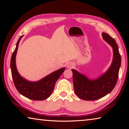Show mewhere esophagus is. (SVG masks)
I'll return each instance as SVG.
<instances>
[{"mask_svg": "<svg viewBox=\"0 0 129 129\" xmlns=\"http://www.w3.org/2000/svg\"><path fill=\"white\" fill-rule=\"evenodd\" d=\"M66 66L69 69H71L73 67V64L72 62H69V63H67L66 64Z\"/></svg>", "mask_w": 129, "mask_h": 129, "instance_id": "obj_1", "label": "esophagus"}]
</instances>
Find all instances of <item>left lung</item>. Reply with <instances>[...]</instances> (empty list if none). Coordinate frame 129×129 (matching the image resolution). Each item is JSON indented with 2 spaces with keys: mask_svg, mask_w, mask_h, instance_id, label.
<instances>
[{
  "mask_svg": "<svg viewBox=\"0 0 129 129\" xmlns=\"http://www.w3.org/2000/svg\"><path fill=\"white\" fill-rule=\"evenodd\" d=\"M102 36L113 50V61L108 71L99 78L91 80L76 70H72L76 94L81 99L86 101L100 99L110 93L115 87L118 78L121 63L118 47L114 39L108 34L103 32Z\"/></svg>",
  "mask_w": 129,
  "mask_h": 129,
  "instance_id": "1",
  "label": "left lung"
}]
</instances>
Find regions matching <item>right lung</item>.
<instances>
[{
  "label": "right lung",
  "instance_id": "add662e5",
  "mask_svg": "<svg viewBox=\"0 0 129 129\" xmlns=\"http://www.w3.org/2000/svg\"><path fill=\"white\" fill-rule=\"evenodd\" d=\"M23 35L21 36L16 43V48L13 52L11 59V69L12 77L15 86L21 95L29 99L42 101L51 95L57 81L65 68H62L49 74L46 77L36 82L29 81L21 77L17 72L16 66V55L19 44Z\"/></svg>",
  "mask_w": 129,
  "mask_h": 129
}]
</instances>
